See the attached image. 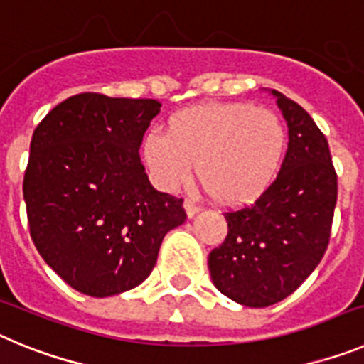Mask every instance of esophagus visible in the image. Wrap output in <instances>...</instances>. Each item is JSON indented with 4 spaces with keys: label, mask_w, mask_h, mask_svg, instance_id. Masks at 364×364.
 Segmentation results:
<instances>
[{
    "label": "esophagus",
    "mask_w": 364,
    "mask_h": 364,
    "mask_svg": "<svg viewBox=\"0 0 364 364\" xmlns=\"http://www.w3.org/2000/svg\"><path fill=\"white\" fill-rule=\"evenodd\" d=\"M184 210H186V213H188V217L191 218V217H195L198 211H200V205H198L195 200H184Z\"/></svg>",
    "instance_id": "esophagus-1"
}]
</instances>
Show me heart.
I'll return each instance as SVG.
<instances>
[{
    "label": "heart",
    "instance_id": "1",
    "mask_svg": "<svg viewBox=\"0 0 364 364\" xmlns=\"http://www.w3.org/2000/svg\"><path fill=\"white\" fill-rule=\"evenodd\" d=\"M286 154V129L268 109L246 102L200 104L171 117L167 133L144 138V160L153 182L173 191L197 175L217 204L255 202L277 178Z\"/></svg>",
    "mask_w": 364,
    "mask_h": 364
}]
</instances>
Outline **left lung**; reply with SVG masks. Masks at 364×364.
<instances>
[{"mask_svg":"<svg viewBox=\"0 0 364 364\" xmlns=\"http://www.w3.org/2000/svg\"><path fill=\"white\" fill-rule=\"evenodd\" d=\"M272 95L290 138L281 171L252 205L224 213L228 237L208 259L217 290L250 308L272 306L310 277L330 242L337 202L326 136L297 102Z\"/></svg>","mask_w":364,"mask_h":364,"instance_id":"left-lung-1","label":"left lung"}]
</instances>
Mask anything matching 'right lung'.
I'll return each mask as SVG.
<instances>
[{"instance_id":"1","label":"right lung","mask_w":364,"mask_h":364,"mask_svg":"<svg viewBox=\"0 0 364 364\" xmlns=\"http://www.w3.org/2000/svg\"><path fill=\"white\" fill-rule=\"evenodd\" d=\"M156 100L82 92L38 124L23 178L34 246L74 290L109 297L142 284L182 198L151 186L138 149Z\"/></svg>"}]
</instances>
